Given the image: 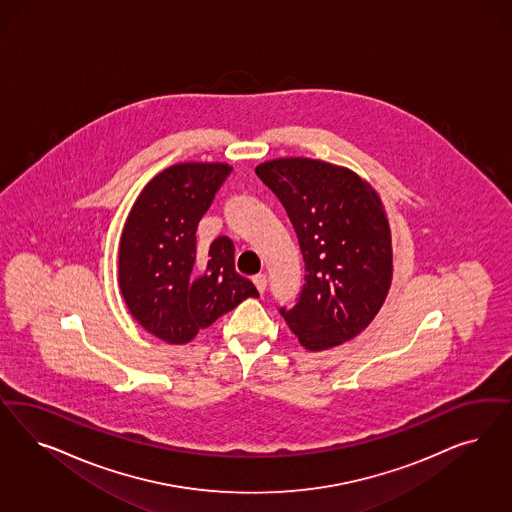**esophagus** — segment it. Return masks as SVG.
<instances>
[{
  "label": "esophagus",
  "mask_w": 512,
  "mask_h": 512,
  "mask_svg": "<svg viewBox=\"0 0 512 512\" xmlns=\"http://www.w3.org/2000/svg\"><path fill=\"white\" fill-rule=\"evenodd\" d=\"M252 282H254V286H256V290L260 292V294H264L265 286H267V279H265V275H256V277H252Z\"/></svg>",
  "instance_id": "34e87169"
}]
</instances>
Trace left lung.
I'll return each instance as SVG.
<instances>
[{
  "label": "left lung",
  "mask_w": 512,
  "mask_h": 512,
  "mask_svg": "<svg viewBox=\"0 0 512 512\" xmlns=\"http://www.w3.org/2000/svg\"><path fill=\"white\" fill-rule=\"evenodd\" d=\"M256 175L281 199L297 233L305 284L281 314L307 350L360 335L388 296L392 231L377 190L352 169L313 158H277Z\"/></svg>",
  "instance_id": "obj_1"
}]
</instances>
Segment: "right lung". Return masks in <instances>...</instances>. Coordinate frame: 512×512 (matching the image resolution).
<instances>
[{
  "label": "right lung",
  "mask_w": 512,
  "mask_h": 512,
  "mask_svg": "<svg viewBox=\"0 0 512 512\" xmlns=\"http://www.w3.org/2000/svg\"><path fill=\"white\" fill-rule=\"evenodd\" d=\"M222 162H184L147 182L126 218L118 284L133 318L169 345L190 343L243 299L258 297L233 265V243L218 237L207 254L196 243L201 216L230 175Z\"/></svg>",
  "instance_id": "obj_1"
}]
</instances>
